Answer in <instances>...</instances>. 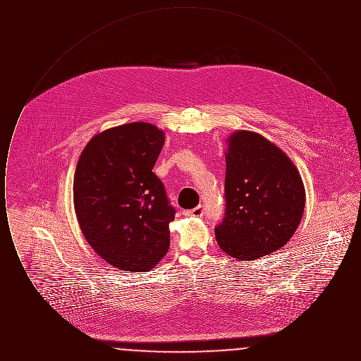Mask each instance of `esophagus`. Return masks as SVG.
Listing matches in <instances>:
<instances>
[{
    "instance_id": "obj_1",
    "label": "esophagus",
    "mask_w": 361,
    "mask_h": 361,
    "mask_svg": "<svg viewBox=\"0 0 361 361\" xmlns=\"http://www.w3.org/2000/svg\"><path fill=\"white\" fill-rule=\"evenodd\" d=\"M184 215L187 216H203L204 215V207L197 206L188 211H184Z\"/></svg>"
}]
</instances>
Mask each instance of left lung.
Listing matches in <instances>:
<instances>
[{
  "mask_svg": "<svg viewBox=\"0 0 361 361\" xmlns=\"http://www.w3.org/2000/svg\"><path fill=\"white\" fill-rule=\"evenodd\" d=\"M305 202L300 174L279 147L249 131L230 137L224 216L215 227L224 253L249 261L279 250L300 224Z\"/></svg>",
  "mask_w": 361,
  "mask_h": 361,
  "instance_id": "left-lung-1",
  "label": "left lung"
}]
</instances>
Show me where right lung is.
<instances>
[{
  "label": "right lung",
  "mask_w": 361,
  "mask_h": 361,
  "mask_svg": "<svg viewBox=\"0 0 361 361\" xmlns=\"http://www.w3.org/2000/svg\"><path fill=\"white\" fill-rule=\"evenodd\" d=\"M165 135L153 124L109 128L86 145L74 174V208L94 252L127 272L152 269L171 245V206L153 173Z\"/></svg>",
  "instance_id": "1"
}]
</instances>
